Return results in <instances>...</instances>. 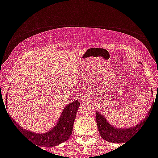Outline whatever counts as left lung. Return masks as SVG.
<instances>
[{
	"label": "left lung",
	"mask_w": 158,
	"mask_h": 158,
	"mask_svg": "<svg viewBox=\"0 0 158 158\" xmlns=\"http://www.w3.org/2000/svg\"><path fill=\"white\" fill-rule=\"evenodd\" d=\"M153 105V103L152 104V106ZM150 110L151 109H149L145 118H143V120L141 121L139 123L134 127H126V128H118L117 127H114L108 122L104 115H102L100 112L97 111L96 112V123H97V127H98L100 136L107 142H114V143H125L128 138H130L134 134H136L138 129H139L142 127V124L146 122Z\"/></svg>",
	"instance_id": "left-lung-1"
}]
</instances>
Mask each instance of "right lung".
Wrapping results in <instances>:
<instances>
[{"mask_svg":"<svg viewBox=\"0 0 158 158\" xmlns=\"http://www.w3.org/2000/svg\"><path fill=\"white\" fill-rule=\"evenodd\" d=\"M7 102V95H6ZM79 102L75 100L71 103L68 104L63 110L62 113L57 120V123L49 131L44 134H39L36 132H32L31 130H26L21 127L18 123L12 119L13 124L16 128L20 130L24 137L29 138L31 142L36 145V146L40 147H53L63 143L71 137L73 124L75 119V115L79 107ZM11 118V117H10Z\"/></svg>","mask_w":158,"mask_h":158,"instance_id":"1","label":"right lung"}]
</instances>
